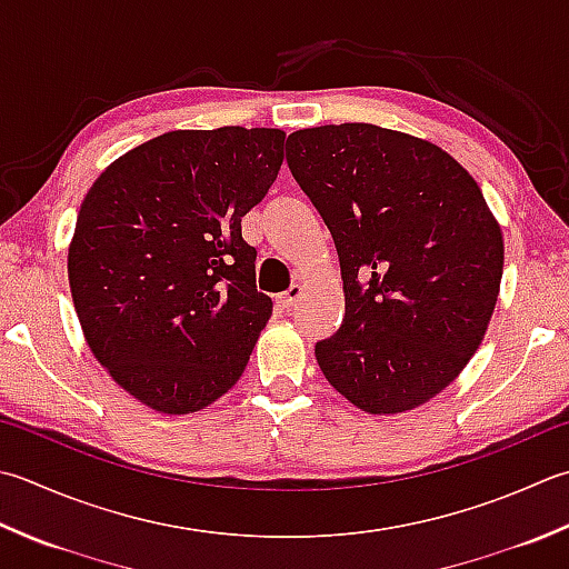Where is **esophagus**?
<instances>
[{
    "mask_svg": "<svg viewBox=\"0 0 569 569\" xmlns=\"http://www.w3.org/2000/svg\"><path fill=\"white\" fill-rule=\"evenodd\" d=\"M300 296H303V286H298V283H293L291 288H288V291L286 293H281V296H278L276 298V303L278 306H281L283 310H288V308H293L296 303H298V298Z\"/></svg>",
    "mask_w": 569,
    "mask_h": 569,
    "instance_id": "34e87169",
    "label": "esophagus"
}]
</instances>
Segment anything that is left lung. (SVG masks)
<instances>
[{
    "label": "left lung",
    "mask_w": 569,
    "mask_h": 569,
    "mask_svg": "<svg viewBox=\"0 0 569 569\" xmlns=\"http://www.w3.org/2000/svg\"><path fill=\"white\" fill-rule=\"evenodd\" d=\"M286 160L340 259L345 316L316 342L322 375L370 415L429 402L498 300L503 237L481 187L437 144L370 122L296 130Z\"/></svg>",
    "instance_id": "1"
}]
</instances>
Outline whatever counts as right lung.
<instances>
[{"label": "right lung", "instance_id": "obj_1", "mask_svg": "<svg viewBox=\"0 0 569 569\" xmlns=\"http://www.w3.org/2000/svg\"><path fill=\"white\" fill-rule=\"evenodd\" d=\"M283 140L276 128L172 130L88 189L69 247L76 313L96 360L154 411L217 402L271 318L241 217L271 189Z\"/></svg>", "mask_w": 569, "mask_h": 569}]
</instances>
